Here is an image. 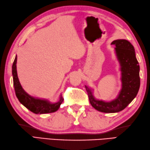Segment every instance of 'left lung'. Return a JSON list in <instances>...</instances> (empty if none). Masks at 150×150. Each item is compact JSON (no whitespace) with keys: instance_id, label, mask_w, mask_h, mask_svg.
<instances>
[{"instance_id":"8db88e82","label":"left lung","mask_w":150,"mask_h":150,"mask_svg":"<svg viewBox=\"0 0 150 150\" xmlns=\"http://www.w3.org/2000/svg\"><path fill=\"white\" fill-rule=\"evenodd\" d=\"M115 45L116 56L120 64L122 88L115 99L110 102L96 99L93 89L85 85L91 105L97 111L112 113L124 109L136 97L140 87V67L133 46L126 39H117Z\"/></svg>"}]
</instances>
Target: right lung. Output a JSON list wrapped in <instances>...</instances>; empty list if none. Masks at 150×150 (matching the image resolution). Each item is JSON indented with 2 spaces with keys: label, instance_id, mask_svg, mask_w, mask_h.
<instances>
[{
  "label": "right lung",
  "instance_id": "add662e5",
  "mask_svg": "<svg viewBox=\"0 0 150 150\" xmlns=\"http://www.w3.org/2000/svg\"><path fill=\"white\" fill-rule=\"evenodd\" d=\"M17 59L16 56L12 65V75L15 94L20 103L35 114L50 113L57 111L63 101L62 94L60 95L58 102L52 103L48 100L41 99L30 96L23 89L17 76Z\"/></svg>",
  "mask_w": 150,
  "mask_h": 150
}]
</instances>
